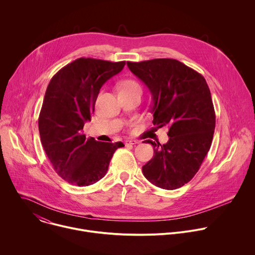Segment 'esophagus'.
<instances>
[{"label": "esophagus", "instance_id": "obj_1", "mask_svg": "<svg viewBox=\"0 0 255 255\" xmlns=\"http://www.w3.org/2000/svg\"><path fill=\"white\" fill-rule=\"evenodd\" d=\"M139 141L137 140H127L125 141V145H134V144H138Z\"/></svg>", "mask_w": 255, "mask_h": 255}]
</instances>
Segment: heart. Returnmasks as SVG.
Here are the masks:
<instances>
[{
  "label": "heart",
  "mask_w": 255,
  "mask_h": 255,
  "mask_svg": "<svg viewBox=\"0 0 255 255\" xmlns=\"http://www.w3.org/2000/svg\"><path fill=\"white\" fill-rule=\"evenodd\" d=\"M135 87H139V85L133 80H125L120 85V90H128Z\"/></svg>",
  "instance_id": "b5f03b06"
}]
</instances>
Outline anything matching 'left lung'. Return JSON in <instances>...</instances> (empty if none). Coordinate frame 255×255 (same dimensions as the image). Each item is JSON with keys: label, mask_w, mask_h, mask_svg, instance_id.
Returning a JSON list of instances; mask_svg holds the SVG:
<instances>
[{"label": "left lung", "mask_w": 255, "mask_h": 255, "mask_svg": "<svg viewBox=\"0 0 255 255\" xmlns=\"http://www.w3.org/2000/svg\"><path fill=\"white\" fill-rule=\"evenodd\" d=\"M149 89L153 124L169 126V140H151L154 155L143 167L155 186L173 190L189 182L208 153L215 129V112L204 77L175 59L127 62Z\"/></svg>", "instance_id": "left-lung-1"}]
</instances>
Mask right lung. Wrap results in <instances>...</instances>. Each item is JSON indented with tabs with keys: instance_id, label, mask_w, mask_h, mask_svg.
Here are the masks:
<instances>
[{
	"instance_id": "add662e5",
	"label": "right lung",
	"mask_w": 255,
	"mask_h": 255,
	"mask_svg": "<svg viewBox=\"0 0 255 255\" xmlns=\"http://www.w3.org/2000/svg\"><path fill=\"white\" fill-rule=\"evenodd\" d=\"M124 66L125 61L79 58L58 71L48 85L38 121L41 142L55 171L70 184L83 187L102 179L114 152L124 146L83 134L101 87Z\"/></svg>"
}]
</instances>
